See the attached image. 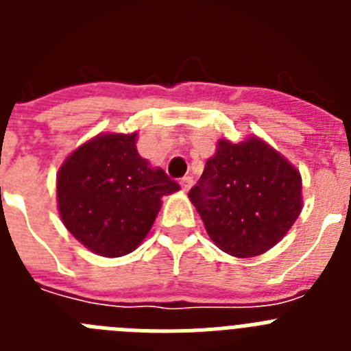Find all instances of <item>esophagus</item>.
Segmentation results:
<instances>
[{"instance_id":"34e87169","label":"esophagus","mask_w":351,"mask_h":351,"mask_svg":"<svg viewBox=\"0 0 351 351\" xmlns=\"http://www.w3.org/2000/svg\"><path fill=\"white\" fill-rule=\"evenodd\" d=\"M191 186H193V179L191 178H182L181 179V188H182V191H190V188Z\"/></svg>"}]
</instances>
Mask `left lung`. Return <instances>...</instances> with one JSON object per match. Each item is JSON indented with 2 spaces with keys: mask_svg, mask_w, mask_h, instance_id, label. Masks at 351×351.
Listing matches in <instances>:
<instances>
[{
  "mask_svg": "<svg viewBox=\"0 0 351 351\" xmlns=\"http://www.w3.org/2000/svg\"><path fill=\"white\" fill-rule=\"evenodd\" d=\"M213 243L237 258L280 243L302 210L295 167L258 137L221 138L202 178L188 193Z\"/></svg>",
  "mask_w": 351,
  "mask_h": 351,
  "instance_id": "obj_1",
  "label": "left lung"
}]
</instances>
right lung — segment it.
<instances>
[{"instance_id": "add662e5", "label": "right lung", "mask_w": 351, "mask_h": 351, "mask_svg": "<svg viewBox=\"0 0 351 351\" xmlns=\"http://www.w3.org/2000/svg\"><path fill=\"white\" fill-rule=\"evenodd\" d=\"M137 132L100 133L84 142L58 172L61 221L73 237L107 258L137 250L179 184L137 151Z\"/></svg>"}]
</instances>
